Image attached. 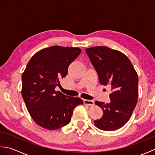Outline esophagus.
I'll return each instance as SVG.
<instances>
[{
  "instance_id": "34e87169",
  "label": "esophagus",
  "mask_w": 155,
  "mask_h": 155,
  "mask_svg": "<svg viewBox=\"0 0 155 155\" xmlns=\"http://www.w3.org/2000/svg\"><path fill=\"white\" fill-rule=\"evenodd\" d=\"M84 104H86V105H88V106L92 107V106H93V105L94 104V101H93L84 99Z\"/></svg>"
}]
</instances>
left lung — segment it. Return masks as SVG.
<instances>
[{"label": "left lung", "mask_w": 155, "mask_h": 155, "mask_svg": "<svg viewBox=\"0 0 155 155\" xmlns=\"http://www.w3.org/2000/svg\"><path fill=\"white\" fill-rule=\"evenodd\" d=\"M101 84L112 91L110 103L96 101L103 111L100 119L94 121L98 128L113 131L123 127L129 120L137 103L139 78L130 61L117 50L98 46L86 49Z\"/></svg>", "instance_id": "1"}]
</instances>
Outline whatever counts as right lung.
Masks as SVG:
<instances>
[{
  "instance_id": "right-lung-1",
  "label": "right lung",
  "mask_w": 155,
  "mask_h": 155,
  "mask_svg": "<svg viewBox=\"0 0 155 155\" xmlns=\"http://www.w3.org/2000/svg\"><path fill=\"white\" fill-rule=\"evenodd\" d=\"M81 48L52 46L39 51L28 61L22 74V96L32 119L48 130L68 124L74 108L83 104L55 87L68 73V67L81 54Z\"/></svg>"
}]
</instances>
